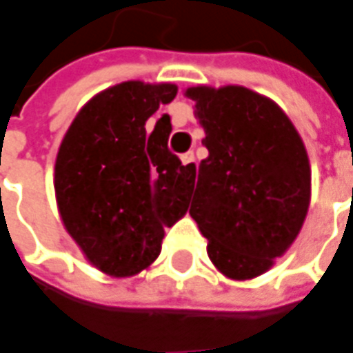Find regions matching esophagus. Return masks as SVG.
Masks as SVG:
<instances>
[{"instance_id": "esophagus-1", "label": "esophagus", "mask_w": 353, "mask_h": 353, "mask_svg": "<svg viewBox=\"0 0 353 353\" xmlns=\"http://www.w3.org/2000/svg\"><path fill=\"white\" fill-rule=\"evenodd\" d=\"M179 160H181V164L188 165V168H193L195 165V156H193V152H185L179 156Z\"/></svg>"}]
</instances>
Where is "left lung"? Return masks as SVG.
Returning a JSON list of instances; mask_svg holds the SVG:
<instances>
[{"instance_id": "8db88e82", "label": "left lung", "mask_w": 353, "mask_h": 353, "mask_svg": "<svg viewBox=\"0 0 353 353\" xmlns=\"http://www.w3.org/2000/svg\"><path fill=\"white\" fill-rule=\"evenodd\" d=\"M185 95L205 128L189 214L228 279L265 274L295 242L310 203V165L279 105L242 85H195Z\"/></svg>"}]
</instances>
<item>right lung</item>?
<instances>
[{"mask_svg":"<svg viewBox=\"0 0 353 353\" xmlns=\"http://www.w3.org/2000/svg\"><path fill=\"white\" fill-rule=\"evenodd\" d=\"M174 83L123 81L79 109L58 148L54 191L68 234L88 261L113 277L146 270L164 228L188 213L195 165L168 150L170 117L152 132L146 121L172 103Z\"/></svg>","mask_w":353,"mask_h":353,"instance_id":"add662e5","label":"right lung"}]
</instances>
